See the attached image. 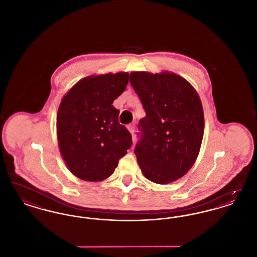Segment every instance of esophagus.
<instances>
[{"label": "esophagus", "instance_id": "esophagus-1", "mask_svg": "<svg viewBox=\"0 0 257 257\" xmlns=\"http://www.w3.org/2000/svg\"><path fill=\"white\" fill-rule=\"evenodd\" d=\"M127 129H128V131L132 134V136H134L135 133V125L134 124H129L128 126H127Z\"/></svg>", "mask_w": 257, "mask_h": 257}]
</instances>
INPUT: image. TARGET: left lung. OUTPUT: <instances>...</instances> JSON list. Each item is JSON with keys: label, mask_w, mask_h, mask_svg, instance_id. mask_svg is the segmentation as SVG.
Masks as SVG:
<instances>
[{"label": "left lung", "mask_w": 257, "mask_h": 257, "mask_svg": "<svg viewBox=\"0 0 257 257\" xmlns=\"http://www.w3.org/2000/svg\"><path fill=\"white\" fill-rule=\"evenodd\" d=\"M130 83L147 113L139 124L138 164L148 180L171 183L190 171L200 150L204 113L199 95L183 77L169 71H134Z\"/></svg>", "instance_id": "obj_1"}]
</instances>
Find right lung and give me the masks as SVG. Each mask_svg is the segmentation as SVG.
Here are the masks:
<instances>
[{
	"mask_svg": "<svg viewBox=\"0 0 257 257\" xmlns=\"http://www.w3.org/2000/svg\"><path fill=\"white\" fill-rule=\"evenodd\" d=\"M128 72L90 75L61 99L57 136L61 157L76 177L90 182L110 177L132 146L111 104L126 89Z\"/></svg>",
	"mask_w": 257,
	"mask_h": 257,
	"instance_id": "1",
	"label": "right lung"
}]
</instances>
